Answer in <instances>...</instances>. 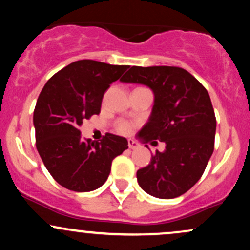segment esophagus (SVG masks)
Returning a JSON list of instances; mask_svg holds the SVG:
<instances>
[{
	"mask_svg": "<svg viewBox=\"0 0 250 250\" xmlns=\"http://www.w3.org/2000/svg\"><path fill=\"white\" fill-rule=\"evenodd\" d=\"M128 146H129V148H130V149H136L140 145L136 141H134L133 139H129L128 140Z\"/></svg>",
	"mask_w": 250,
	"mask_h": 250,
	"instance_id": "obj_1",
	"label": "esophagus"
}]
</instances>
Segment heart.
Wrapping results in <instances>:
<instances>
[{
	"instance_id": "b5f03b06",
	"label": "heart",
	"mask_w": 250,
	"mask_h": 250,
	"mask_svg": "<svg viewBox=\"0 0 250 250\" xmlns=\"http://www.w3.org/2000/svg\"><path fill=\"white\" fill-rule=\"evenodd\" d=\"M117 130L122 134H128L131 131V125L127 121H120L117 123Z\"/></svg>"
}]
</instances>
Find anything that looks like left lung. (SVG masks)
Masks as SVG:
<instances>
[{
	"mask_svg": "<svg viewBox=\"0 0 250 250\" xmlns=\"http://www.w3.org/2000/svg\"><path fill=\"white\" fill-rule=\"evenodd\" d=\"M120 81L153 90V110L139 139L166 143L137 170L140 187L159 199L181 196L201 179L214 151L216 119L208 91L187 70L169 65H134Z\"/></svg>",
	"mask_w": 250,
	"mask_h": 250,
	"instance_id": "obj_1",
	"label": "left lung"
}]
</instances>
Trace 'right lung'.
Listing matches in <instances>:
<instances>
[{
    "mask_svg": "<svg viewBox=\"0 0 250 250\" xmlns=\"http://www.w3.org/2000/svg\"><path fill=\"white\" fill-rule=\"evenodd\" d=\"M129 68L80 60L51 76L34 110L36 148L45 168L62 187L73 191L100 188L111 162L128 149L127 139L107 133L101 142L83 139V120L99 115L105 90Z\"/></svg>",
    "mask_w": 250,
    "mask_h": 250,
    "instance_id": "add662e5",
    "label": "right lung"
}]
</instances>
